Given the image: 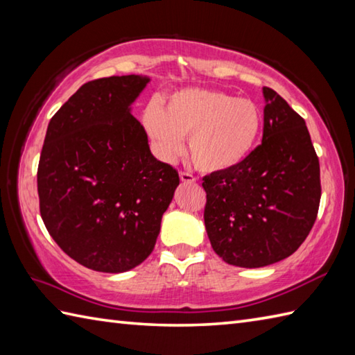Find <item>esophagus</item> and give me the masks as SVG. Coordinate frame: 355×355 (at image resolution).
<instances>
[{
	"label": "esophagus",
	"instance_id": "esophagus-1",
	"mask_svg": "<svg viewBox=\"0 0 355 355\" xmlns=\"http://www.w3.org/2000/svg\"><path fill=\"white\" fill-rule=\"evenodd\" d=\"M180 180H182L183 183H195V178L191 172H186V171H182L180 172Z\"/></svg>",
	"mask_w": 355,
	"mask_h": 355
}]
</instances>
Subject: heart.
I'll return each mask as SVG.
<instances>
[{
  "instance_id": "obj_1",
  "label": "heart",
  "mask_w": 355,
  "mask_h": 355,
  "mask_svg": "<svg viewBox=\"0 0 355 355\" xmlns=\"http://www.w3.org/2000/svg\"><path fill=\"white\" fill-rule=\"evenodd\" d=\"M143 123L163 158L177 157L183 137H189L195 168L221 172L250 155L262 131V114L250 99L216 89L186 88L171 94L164 108L149 103Z\"/></svg>"
}]
</instances>
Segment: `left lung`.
Wrapping results in <instances>:
<instances>
[{"mask_svg": "<svg viewBox=\"0 0 355 355\" xmlns=\"http://www.w3.org/2000/svg\"><path fill=\"white\" fill-rule=\"evenodd\" d=\"M262 143L229 171L202 177L205 224L215 253L258 268L288 258L311 232L320 205V164L305 120L263 87Z\"/></svg>", "mask_w": 355, "mask_h": 355, "instance_id": "left-lung-1", "label": "left lung"}]
</instances>
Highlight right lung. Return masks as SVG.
<instances>
[{
	"instance_id": "add662e5",
	"label": "right lung",
	"mask_w": 355,
	"mask_h": 355,
	"mask_svg": "<svg viewBox=\"0 0 355 355\" xmlns=\"http://www.w3.org/2000/svg\"><path fill=\"white\" fill-rule=\"evenodd\" d=\"M148 78L89 80L51 117L37 164L40 212L50 236L80 266L122 273L154 250L180 183L150 154L130 105Z\"/></svg>"
}]
</instances>
